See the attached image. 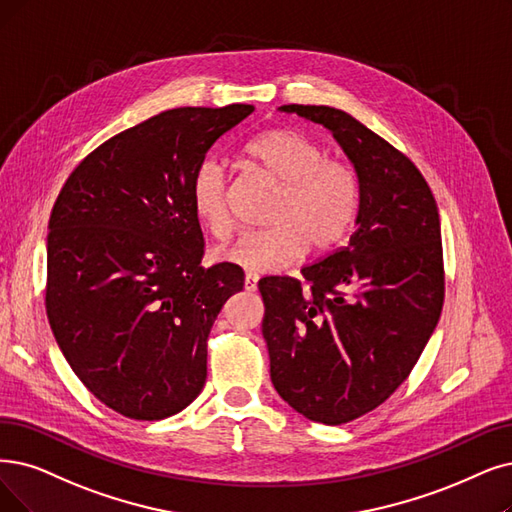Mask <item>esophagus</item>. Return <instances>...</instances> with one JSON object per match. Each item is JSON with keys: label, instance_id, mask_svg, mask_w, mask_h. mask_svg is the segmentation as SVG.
Segmentation results:
<instances>
[{"label": "esophagus", "instance_id": "esophagus-1", "mask_svg": "<svg viewBox=\"0 0 512 512\" xmlns=\"http://www.w3.org/2000/svg\"><path fill=\"white\" fill-rule=\"evenodd\" d=\"M258 275L256 273H245V281H243V288L248 292H256L258 290Z\"/></svg>", "mask_w": 512, "mask_h": 512}]
</instances>
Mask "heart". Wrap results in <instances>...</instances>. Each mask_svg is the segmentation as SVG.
<instances>
[{
    "label": "heart",
    "instance_id": "obj_1",
    "mask_svg": "<svg viewBox=\"0 0 512 512\" xmlns=\"http://www.w3.org/2000/svg\"><path fill=\"white\" fill-rule=\"evenodd\" d=\"M245 157L281 185L269 214L271 227L243 231L220 245L214 258L245 271L271 273L294 262L309 243L330 250L351 231L359 212V182L346 163L325 159L300 132L273 128L245 145ZM229 174L216 157L203 159L189 182L191 210L203 229L224 237L231 229Z\"/></svg>",
    "mask_w": 512,
    "mask_h": 512
}]
</instances>
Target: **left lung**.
I'll return each mask as SVG.
<instances>
[{
  "label": "left lung",
  "instance_id": "obj_1",
  "mask_svg": "<svg viewBox=\"0 0 512 512\" xmlns=\"http://www.w3.org/2000/svg\"><path fill=\"white\" fill-rule=\"evenodd\" d=\"M330 130L359 180L346 248L264 277L262 336L283 401L321 424L376 410L410 376L441 317V222L424 176L384 138L334 107L283 105Z\"/></svg>",
  "mask_w": 512,
  "mask_h": 512
}]
</instances>
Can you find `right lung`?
I'll return each instance as SVG.
<instances>
[{"instance_id": "add662e5", "label": "right lung", "mask_w": 512, "mask_h": 512, "mask_svg": "<svg viewBox=\"0 0 512 512\" xmlns=\"http://www.w3.org/2000/svg\"><path fill=\"white\" fill-rule=\"evenodd\" d=\"M252 111H163L102 142L60 189L48 224V321L75 376L121 416H174L206 384L208 336L243 290V271L201 267L189 182Z\"/></svg>"}]
</instances>
